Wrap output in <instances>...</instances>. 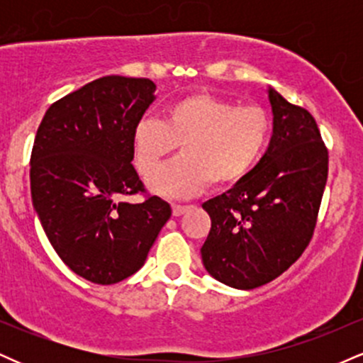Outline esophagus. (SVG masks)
Segmentation results:
<instances>
[{
  "label": "esophagus",
  "mask_w": 363,
  "mask_h": 363,
  "mask_svg": "<svg viewBox=\"0 0 363 363\" xmlns=\"http://www.w3.org/2000/svg\"><path fill=\"white\" fill-rule=\"evenodd\" d=\"M189 208L191 206H187V205H172V213H174V216H181V215H184Z\"/></svg>",
  "instance_id": "1"
}]
</instances>
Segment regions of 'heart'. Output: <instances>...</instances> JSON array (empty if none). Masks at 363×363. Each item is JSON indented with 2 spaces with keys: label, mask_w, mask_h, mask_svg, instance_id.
Wrapping results in <instances>:
<instances>
[{
  "label": "heart",
  "mask_w": 363,
  "mask_h": 363,
  "mask_svg": "<svg viewBox=\"0 0 363 363\" xmlns=\"http://www.w3.org/2000/svg\"><path fill=\"white\" fill-rule=\"evenodd\" d=\"M272 138V118L259 106L206 94L186 95L169 104L164 121L141 119L133 131L136 167L148 174L177 144L183 155L153 170L147 184L167 198H193L215 186L234 184L264 155Z\"/></svg>",
  "instance_id": "b5f03b06"
}]
</instances>
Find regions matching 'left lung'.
Instances as JSON below:
<instances>
[{"label": "left lung", "instance_id": "obj_1", "mask_svg": "<svg viewBox=\"0 0 363 363\" xmlns=\"http://www.w3.org/2000/svg\"><path fill=\"white\" fill-rule=\"evenodd\" d=\"M273 135L257 165L203 203L211 228L201 247L215 280L239 290L266 285L301 257L314 234L328 181L315 119L269 86Z\"/></svg>", "mask_w": 363, "mask_h": 363}]
</instances>
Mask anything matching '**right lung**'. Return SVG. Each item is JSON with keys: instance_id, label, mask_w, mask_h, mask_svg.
<instances>
[{"instance_id": "add662e5", "label": "right lung", "mask_w": 363, "mask_h": 363, "mask_svg": "<svg viewBox=\"0 0 363 363\" xmlns=\"http://www.w3.org/2000/svg\"><path fill=\"white\" fill-rule=\"evenodd\" d=\"M148 78L112 74L49 107L30 157L32 205L49 242L78 277L112 285L145 264L172 215L158 196L143 203L133 131L155 101Z\"/></svg>"}]
</instances>
